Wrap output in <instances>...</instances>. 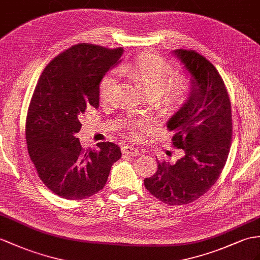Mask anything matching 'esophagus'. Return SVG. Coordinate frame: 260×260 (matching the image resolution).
<instances>
[{"instance_id":"1","label":"esophagus","mask_w":260,"mask_h":260,"mask_svg":"<svg viewBox=\"0 0 260 260\" xmlns=\"http://www.w3.org/2000/svg\"><path fill=\"white\" fill-rule=\"evenodd\" d=\"M122 153L125 155H131V156H138L139 154V150L134 147V145H124V147L121 149Z\"/></svg>"}]
</instances>
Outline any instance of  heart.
Returning <instances> with one entry per match:
<instances>
[{
    "instance_id": "obj_1",
    "label": "heart",
    "mask_w": 260,
    "mask_h": 260,
    "mask_svg": "<svg viewBox=\"0 0 260 260\" xmlns=\"http://www.w3.org/2000/svg\"><path fill=\"white\" fill-rule=\"evenodd\" d=\"M119 71L142 88L148 97L167 108H174L184 103L191 92V80L184 75L175 76L174 67L170 61L155 54H141L132 61L124 62ZM118 91V73L111 71L101 79L99 96L104 104L112 103ZM147 120L131 121L129 125H145Z\"/></svg>"
}]
</instances>
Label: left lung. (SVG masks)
<instances>
[{
    "instance_id": "left-lung-1",
    "label": "left lung",
    "mask_w": 260,
    "mask_h": 260,
    "mask_svg": "<svg viewBox=\"0 0 260 260\" xmlns=\"http://www.w3.org/2000/svg\"><path fill=\"white\" fill-rule=\"evenodd\" d=\"M174 54L192 76L187 100L168 121L173 147L184 151L174 164L157 161L153 176L144 179L148 191L168 205L200 199L217 181L229 156L233 122L229 92L217 69L191 49Z\"/></svg>"
}]
</instances>
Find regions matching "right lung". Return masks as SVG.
I'll list each match as a JSON object with an SVG mask.
<instances>
[{"label": "right lung", "instance_id": "1", "mask_svg": "<svg viewBox=\"0 0 260 260\" xmlns=\"http://www.w3.org/2000/svg\"><path fill=\"white\" fill-rule=\"evenodd\" d=\"M122 54V47L77 44L55 57L37 82L26 117L27 150L40 179L62 199L82 200L98 193L121 157L113 142L82 149L76 134L87 107H99L100 81Z\"/></svg>", "mask_w": 260, "mask_h": 260}]
</instances>
